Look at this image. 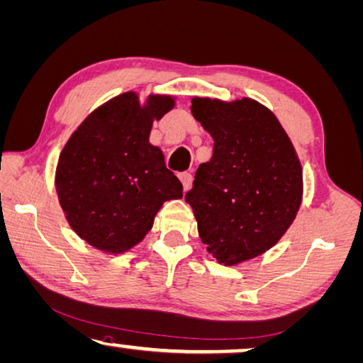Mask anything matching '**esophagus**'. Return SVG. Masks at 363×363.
<instances>
[{
    "label": "esophagus",
    "mask_w": 363,
    "mask_h": 363,
    "mask_svg": "<svg viewBox=\"0 0 363 363\" xmlns=\"http://www.w3.org/2000/svg\"><path fill=\"white\" fill-rule=\"evenodd\" d=\"M179 179H181L182 186H184V191H189V189H191V186H192V181H194L191 172H181Z\"/></svg>",
    "instance_id": "1"
}]
</instances>
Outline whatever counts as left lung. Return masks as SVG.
I'll return each mask as SVG.
<instances>
[{
  "label": "left lung",
  "instance_id": "1",
  "mask_svg": "<svg viewBox=\"0 0 363 363\" xmlns=\"http://www.w3.org/2000/svg\"><path fill=\"white\" fill-rule=\"evenodd\" d=\"M192 116L213 137V157L186 194L206 250L223 264L262 255L298 211L302 168L269 109L250 99H192Z\"/></svg>",
  "mask_w": 363,
  "mask_h": 363
}]
</instances>
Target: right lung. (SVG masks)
<instances>
[{"instance_id":"add662e5","label":"right lung","mask_w":363,"mask_h":363,"mask_svg":"<svg viewBox=\"0 0 363 363\" xmlns=\"http://www.w3.org/2000/svg\"><path fill=\"white\" fill-rule=\"evenodd\" d=\"M174 106L153 95L140 106L128 91L95 109L62 148L56 192L71 228L96 249L121 254L139 244L166 200L182 197V184L150 145L153 119Z\"/></svg>"}]
</instances>
